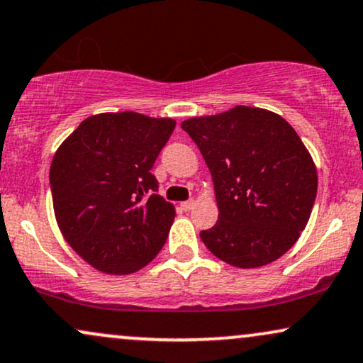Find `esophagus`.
I'll return each instance as SVG.
<instances>
[{"mask_svg": "<svg viewBox=\"0 0 363 363\" xmlns=\"http://www.w3.org/2000/svg\"><path fill=\"white\" fill-rule=\"evenodd\" d=\"M194 199H189V201H184V203H181V208L184 209V211H191V209L194 208Z\"/></svg>", "mask_w": 363, "mask_h": 363, "instance_id": "obj_1", "label": "esophagus"}]
</instances>
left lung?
Segmentation results:
<instances>
[{
    "instance_id": "8db88e82",
    "label": "left lung",
    "mask_w": 363,
    "mask_h": 363,
    "mask_svg": "<svg viewBox=\"0 0 363 363\" xmlns=\"http://www.w3.org/2000/svg\"><path fill=\"white\" fill-rule=\"evenodd\" d=\"M211 172L218 221L199 233L226 264L253 269L298 242L316 199L318 174L294 128L276 113L237 106L182 121Z\"/></svg>"
}]
</instances>
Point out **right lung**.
<instances>
[{
  "instance_id": "1",
  "label": "right lung",
  "mask_w": 363,
  "mask_h": 363,
  "mask_svg": "<svg viewBox=\"0 0 363 363\" xmlns=\"http://www.w3.org/2000/svg\"><path fill=\"white\" fill-rule=\"evenodd\" d=\"M170 118L101 113L86 118L55 152L50 189L67 243L104 274L145 267L167 240L174 206L157 194V157Z\"/></svg>"
}]
</instances>
